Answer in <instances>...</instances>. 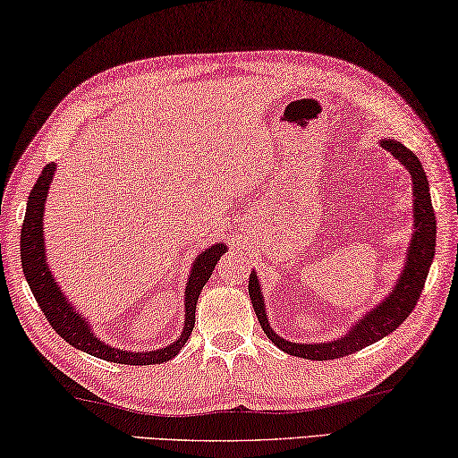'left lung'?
Wrapping results in <instances>:
<instances>
[{"label": "left lung", "instance_id": "obj_1", "mask_svg": "<svg viewBox=\"0 0 458 458\" xmlns=\"http://www.w3.org/2000/svg\"><path fill=\"white\" fill-rule=\"evenodd\" d=\"M379 144L386 150H389L411 175L413 234L410 241L408 259H405L403 271L399 275L395 287L391 289V293L386 300L377 303L373 310H369L359 322H354L348 334L336 340H328V343L314 344L289 343V340L275 334L271 324L267 320L260 283L255 271H252L249 281V295L252 308L257 311L260 328L265 330L267 338L271 340L275 346H279L283 352L308 360H330L346 357V354L362 351L365 346L377 343V340H381L383 336H387V334L399 328V324H403L405 318H408L411 314V310L416 308L420 293H422L424 289L428 271H430V265L434 260V250H437V216H434L430 199V187H428V177L422 163H420V158L413 155L410 148H405L402 142L394 140V138H383Z\"/></svg>", "mask_w": 458, "mask_h": 458}]
</instances>
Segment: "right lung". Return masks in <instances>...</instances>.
Here are the masks:
<instances>
[{"mask_svg":"<svg viewBox=\"0 0 458 458\" xmlns=\"http://www.w3.org/2000/svg\"><path fill=\"white\" fill-rule=\"evenodd\" d=\"M56 165L48 163L42 169L38 181L32 187L30 195H28L26 203V216L24 224H21L20 234V257H21V268H24L26 281L30 285L32 293L36 297L42 314L47 316L48 324L53 326L55 332L61 338L67 340L71 346L79 348L91 357L110 360V362H122V365H161V362L169 360L185 346L187 338L191 336L193 324H195V306H198V297L201 293L203 285H206L209 275H212L217 260L226 252V244H214L198 255L191 267V275L187 279L185 287V324L181 336H177L175 343L166 344L157 351H142L132 352L124 351V348H114L99 340L91 330V324H87L85 318L79 314L75 306L67 300V295L61 292L56 285V279L50 273V267L47 263V246H45V228H42V220H45V203L48 195V185L53 183Z\"/></svg>","mask_w":458,"mask_h":458,"instance_id":"right-lung-1","label":"right lung"}]
</instances>
